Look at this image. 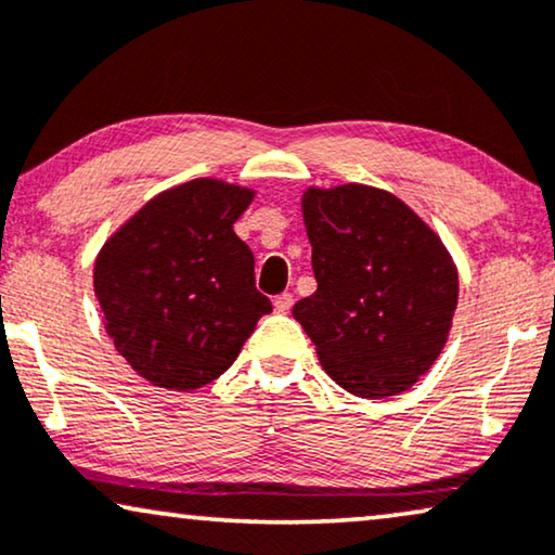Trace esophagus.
<instances>
[{"label": "esophagus", "instance_id": "obj_1", "mask_svg": "<svg viewBox=\"0 0 555 555\" xmlns=\"http://www.w3.org/2000/svg\"><path fill=\"white\" fill-rule=\"evenodd\" d=\"M292 304H294V296L292 294H279L276 299H274V309L281 311V314H286V311L292 309Z\"/></svg>", "mask_w": 555, "mask_h": 555}]
</instances>
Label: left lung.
<instances>
[{"instance_id": "left-lung-1", "label": "left lung", "mask_w": 555, "mask_h": 555, "mask_svg": "<svg viewBox=\"0 0 555 555\" xmlns=\"http://www.w3.org/2000/svg\"><path fill=\"white\" fill-rule=\"evenodd\" d=\"M317 292L294 304L324 372L364 400L410 389L440 357L457 309V267L395 193L364 183L301 196Z\"/></svg>"}]
</instances>
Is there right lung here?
<instances>
[{"label": "right lung", "instance_id": "1", "mask_svg": "<svg viewBox=\"0 0 555 555\" xmlns=\"http://www.w3.org/2000/svg\"><path fill=\"white\" fill-rule=\"evenodd\" d=\"M248 185L196 178L158 193L98 251L92 286L113 345L155 387L193 392L221 377L271 301L233 223Z\"/></svg>", "mask_w": 555, "mask_h": 555}]
</instances>
